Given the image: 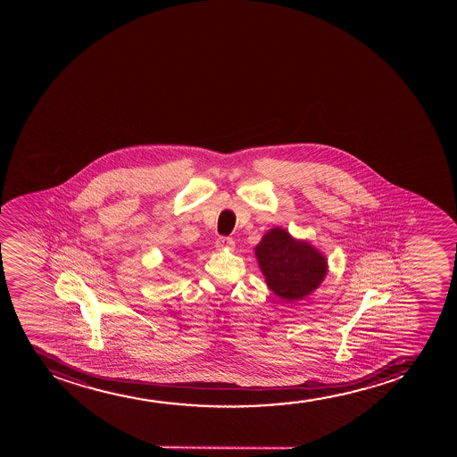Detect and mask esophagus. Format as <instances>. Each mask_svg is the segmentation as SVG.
<instances>
[{
    "mask_svg": "<svg viewBox=\"0 0 457 457\" xmlns=\"http://www.w3.org/2000/svg\"><path fill=\"white\" fill-rule=\"evenodd\" d=\"M216 247H218V250H233L235 248V241L231 237H220L216 241Z\"/></svg>",
    "mask_w": 457,
    "mask_h": 457,
    "instance_id": "obj_1",
    "label": "esophagus"
}]
</instances>
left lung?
Here are the masks:
<instances>
[{
    "label": "left lung",
    "instance_id": "8db88e82",
    "mask_svg": "<svg viewBox=\"0 0 457 457\" xmlns=\"http://www.w3.org/2000/svg\"><path fill=\"white\" fill-rule=\"evenodd\" d=\"M254 254L268 288L285 302L302 300L314 293L328 274L325 254L280 227L263 235Z\"/></svg>",
    "mask_w": 457,
    "mask_h": 457
}]
</instances>
